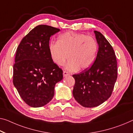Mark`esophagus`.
Instances as JSON below:
<instances>
[{
	"mask_svg": "<svg viewBox=\"0 0 133 133\" xmlns=\"http://www.w3.org/2000/svg\"><path fill=\"white\" fill-rule=\"evenodd\" d=\"M68 75H69V74L68 72H67L66 71H64V72H63V76H64V77L68 76Z\"/></svg>",
	"mask_w": 133,
	"mask_h": 133,
	"instance_id": "1",
	"label": "esophagus"
}]
</instances>
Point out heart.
<instances>
[{"mask_svg": "<svg viewBox=\"0 0 133 133\" xmlns=\"http://www.w3.org/2000/svg\"><path fill=\"white\" fill-rule=\"evenodd\" d=\"M98 44L93 37L74 32H64L52 42L49 50L52 61L59 66L65 65L69 72L84 70L91 66L96 56Z\"/></svg>", "mask_w": 133, "mask_h": 133, "instance_id": "heart-1", "label": "heart"}]
</instances>
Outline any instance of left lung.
<instances>
[{"label":"left lung","mask_w":133,"mask_h":133,"mask_svg":"<svg viewBox=\"0 0 133 133\" xmlns=\"http://www.w3.org/2000/svg\"><path fill=\"white\" fill-rule=\"evenodd\" d=\"M99 49L90 68L74 74L73 96L85 108L97 107L109 99L117 78V62L112 46L101 32L94 31Z\"/></svg>","instance_id":"obj_1"}]
</instances>
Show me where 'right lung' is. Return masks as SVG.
Instances as JSON below:
<instances>
[{
  "mask_svg": "<svg viewBox=\"0 0 133 133\" xmlns=\"http://www.w3.org/2000/svg\"><path fill=\"white\" fill-rule=\"evenodd\" d=\"M59 29L46 25L36 26L18 46L13 67V83L22 100L33 108L48 104L54 97L56 84L63 71L51 58V36Z\"/></svg>",
  "mask_w": 133,
  "mask_h": 133,
  "instance_id": "1",
  "label": "right lung"
}]
</instances>
